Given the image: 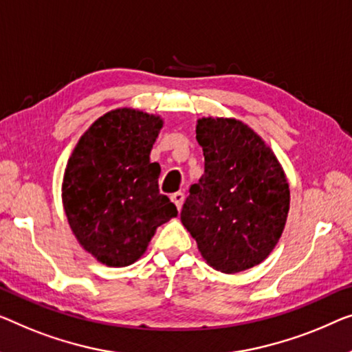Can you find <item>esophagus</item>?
I'll return each mask as SVG.
<instances>
[{"label":"esophagus","instance_id":"34e87169","mask_svg":"<svg viewBox=\"0 0 352 352\" xmlns=\"http://www.w3.org/2000/svg\"><path fill=\"white\" fill-rule=\"evenodd\" d=\"M170 201L175 204V207L180 210L183 207V202H185V194L183 192H174L170 196Z\"/></svg>","mask_w":352,"mask_h":352}]
</instances>
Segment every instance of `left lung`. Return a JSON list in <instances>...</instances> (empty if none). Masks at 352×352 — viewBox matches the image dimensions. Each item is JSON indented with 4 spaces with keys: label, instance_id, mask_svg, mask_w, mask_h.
<instances>
[{
    "label": "left lung",
    "instance_id": "obj_1",
    "mask_svg": "<svg viewBox=\"0 0 352 352\" xmlns=\"http://www.w3.org/2000/svg\"><path fill=\"white\" fill-rule=\"evenodd\" d=\"M196 139L206 170L183 204V226L214 270L239 274L259 265L276 246L289 212L283 166L237 118H199Z\"/></svg>",
    "mask_w": 352,
    "mask_h": 352
}]
</instances>
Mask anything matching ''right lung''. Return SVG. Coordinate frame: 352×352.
<instances>
[{"mask_svg": "<svg viewBox=\"0 0 352 352\" xmlns=\"http://www.w3.org/2000/svg\"><path fill=\"white\" fill-rule=\"evenodd\" d=\"M164 120L133 107L91 123L67 160L61 199L77 242L107 267L140 259L177 207L160 194L161 167L150 161Z\"/></svg>", "mask_w": 352, "mask_h": 352, "instance_id": "obj_1", "label": "right lung"}]
</instances>
